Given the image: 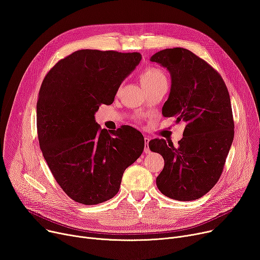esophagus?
<instances>
[{
    "label": "esophagus",
    "mask_w": 260,
    "mask_h": 260,
    "mask_svg": "<svg viewBox=\"0 0 260 260\" xmlns=\"http://www.w3.org/2000/svg\"><path fill=\"white\" fill-rule=\"evenodd\" d=\"M144 140H145V147H144V152L147 154L149 152V147H148V142L149 140H151V138L148 137V136H145L144 137Z\"/></svg>",
    "instance_id": "obj_1"
}]
</instances>
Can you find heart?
Here are the masks:
<instances>
[{"mask_svg": "<svg viewBox=\"0 0 260 260\" xmlns=\"http://www.w3.org/2000/svg\"><path fill=\"white\" fill-rule=\"evenodd\" d=\"M141 84L145 88H151L157 85L167 84V76L162 71L158 70V68H149L145 72L142 73L140 76Z\"/></svg>", "mask_w": 260, "mask_h": 260, "instance_id": "1", "label": "heart"}]
</instances>
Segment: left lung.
<instances>
[{"instance_id":"8db88e82","label":"left lung","mask_w":260,"mask_h":260,"mask_svg":"<svg viewBox=\"0 0 260 260\" xmlns=\"http://www.w3.org/2000/svg\"><path fill=\"white\" fill-rule=\"evenodd\" d=\"M151 61L171 75V91L162 115L176 117V123L185 122L178 147L165 139L148 143L152 152L165 159L157 187L169 198L195 200L219 180L234 139L230 94L221 76L185 48L160 50Z\"/></svg>"}]
</instances>
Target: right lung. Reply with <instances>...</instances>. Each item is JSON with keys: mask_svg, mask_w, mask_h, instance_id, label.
Listing matches in <instances>:
<instances>
[{"mask_svg": "<svg viewBox=\"0 0 260 260\" xmlns=\"http://www.w3.org/2000/svg\"><path fill=\"white\" fill-rule=\"evenodd\" d=\"M141 59L139 52L81 49L60 60L42 82L40 147L54 179L76 202L92 206L113 198L123 173L143 152L139 131L122 125L107 132L94 120Z\"/></svg>", "mask_w": 260, "mask_h": 260, "instance_id": "right-lung-1", "label": "right lung"}]
</instances>
